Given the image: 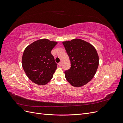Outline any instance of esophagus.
I'll return each mask as SVG.
<instances>
[{"label": "esophagus", "mask_w": 123, "mask_h": 123, "mask_svg": "<svg viewBox=\"0 0 123 123\" xmlns=\"http://www.w3.org/2000/svg\"><path fill=\"white\" fill-rule=\"evenodd\" d=\"M58 66H59V67H61L62 65V62H59L58 64Z\"/></svg>", "instance_id": "34e87169"}]
</instances>
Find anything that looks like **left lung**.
<instances>
[{
  "instance_id": "8db88e82",
  "label": "left lung",
  "mask_w": 123,
  "mask_h": 123,
  "mask_svg": "<svg viewBox=\"0 0 123 123\" xmlns=\"http://www.w3.org/2000/svg\"><path fill=\"white\" fill-rule=\"evenodd\" d=\"M71 62V67L65 71V77L74 87H81L90 81L96 72L98 56L94 47L80 39L62 42Z\"/></svg>"
}]
</instances>
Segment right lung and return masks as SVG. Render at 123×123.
Instances as JSON below:
<instances>
[{"instance_id": "obj_1", "label": "right lung", "mask_w": 123, "mask_h": 123, "mask_svg": "<svg viewBox=\"0 0 123 123\" xmlns=\"http://www.w3.org/2000/svg\"><path fill=\"white\" fill-rule=\"evenodd\" d=\"M57 43L47 39H39L25 48L22 66L29 79L40 85L47 84L53 77L57 64L51 50Z\"/></svg>"}]
</instances>
